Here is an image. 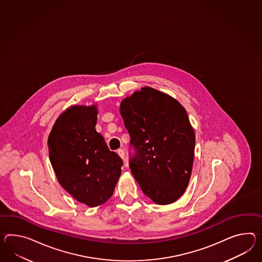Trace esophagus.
<instances>
[{"label":"esophagus","instance_id":"34e87169","mask_svg":"<svg viewBox=\"0 0 262 262\" xmlns=\"http://www.w3.org/2000/svg\"><path fill=\"white\" fill-rule=\"evenodd\" d=\"M117 154H118V155L121 157L122 159H124V158H125V152H124V149L119 148V149L117 150Z\"/></svg>","mask_w":262,"mask_h":262}]
</instances>
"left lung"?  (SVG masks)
I'll use <instances>...</instances> for the list:
<instances>
[{
    "mask_svg": "<svg viewBox=\"0 0 262 262\" xmlns=\"http://www.w3.org/2000/svg\"><path fill=\"white\" fill-rule=\"evenodd\" d=\"M120 114L134 151L128 166L142 191L156 204L176 202L188 185L195 148L185 108L171 96L144 87L122 101Z\"/></svg>",
    "mask_w": 262,
    "mask_h": 262,
    "instance_id": "1",
    "label": "left lung"
}]
</instances>
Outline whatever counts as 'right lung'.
<instances>
[{
    "mask_svg": "<svg viewBox=\"0 0 262 262\" xmlns=\"http://www.w3.org/2000/svg\"><path fill=\"white\" fill-rule=\"evenodd\" d=\"M95 105L73 106L57 119L48 138L49 159L58 183L91 207L112 197L123 161L96 130Z\"/></svg>",
    "mask_w": 262,
    "mask_h": 262,
    "instance_id": "add662e5",
    "label": "right lung"
}]
</instances>
